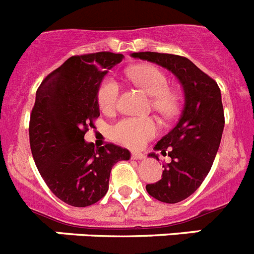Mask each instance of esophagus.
Wrapping results in <instances>:
<instances>
[{"label": "esophagus", "mask_w": 254, "mask_h": 254, "mask_svg": "<svg viewBox=\"0 0 254 254\" xmlns=\"http://www.w3.org/2000/svg\"><path fill=\"white\" fill-rule=\"evenodd\" d=\"M131 158L134 160H142V159H145V155L142 152H132Z\"/></svg>", "instance_id": "obj_1"}]
</instances>
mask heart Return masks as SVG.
<instances>
[{
  "instance_id": "1",
  "label": "heart",
  "mask_w": 254,
  "mask_h": 254,
  "mask_svg": "<svg viewBox=\"0 0 254 254\" xmlns=\"http://www.w3.org/2000/svg\"><path fill=\"white\" fill-rule=\"evenodd\" d=\"M127 77L136 86L151 95V105L164 118L170 120L179 111V95L169 89V80L159 67L140 64L127 71ZM121 86L113 76H107L98 87V103L103 112L112 113L118 107ZM160 132V123L154 117H127L111 127V136L117 142L140 149Z\"/></svg>"
}]
</instances>
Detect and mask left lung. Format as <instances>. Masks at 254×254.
Here are the masks:
<instances>
[{
  "mask_svg": "<svg viewBox=\"0 0 254 254\" xmlns=\"http://www.w3.org/2000/svg\"><path fill=\"white\" fill-rule=\"evenodd\" d=\"M132 57L169 69L183 85L185 107L181 118L155 145V150L168 154L172 161L163 165L160 181L146 186L147 193L161 202H181L202 185L219 150L225 125L220 87L214 78L182 56L138 52ZM149 156L158 159L155 152Z\"/></svg>",
  "mask_w": 254,
  "mask_h": 254,
  "instance_id": "8db88e82",
  "label": "left lung"
}]
</instances>
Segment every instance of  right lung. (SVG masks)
I'll return each instance as SVG.
<instances>
[{"instance_id":"add662e5","label":"right lung","mask_w":254,"mask_h":254,"mask_svg":"<svg viewBox=\"0 0 254 254\" xmlns=\"http://www.w3.org/2000/svg\"><path fill=\"white\" fill-rule=\"evenodd\" d=\"M122 60L111 52L72 56L38 87L29 123L31 154L46 185L67 205L86 207L102 199L114 164L131 156L114 143L94 149L84 140L100 116L98 87Z\"/></svg>"}]
</instances>
